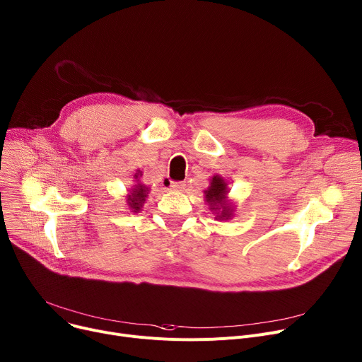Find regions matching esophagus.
<instances>
[{"label": "esophagus", "mask_w": 362, "mask_h": 362, "mask_svg": "<svg viewBox=\"0 0 362 362\" xmlns=\"http://www.w3.org/2000/svg\"><path fill=\"white\" fill-rule=\"evenodd\" d=\"M185 186L186 185L183 182H170V189H173V190H183Z\"/></svg>", "instance_id": "obj_1"}]
</instances>
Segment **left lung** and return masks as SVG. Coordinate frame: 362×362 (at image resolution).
<instances>
[{
    "mask_svg": "<svg viewBox=\"0 0 362 362\" xmlns=\"http://www.w3.org/2000/svg\"><path fill=\"white\" fill-rule=\"evenodd\" d=\"M228 182L220 175H214L209 180V186L204 190L205 202L211 212L215 214L216 221H228L234 216L235 205L228 199Z\"/></svg>",
    "mask_w": 362,
    "mask_h": 362,
    "instance_id": "8db88e82",
    "label": "left lung"
}]
</instances>
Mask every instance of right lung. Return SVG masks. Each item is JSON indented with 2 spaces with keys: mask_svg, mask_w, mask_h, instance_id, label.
Masks as SVG:
<instances>
[{
  "mask_svg": "<svg viewBox=\"0 0 362 362\" xmlns=\"http://www.w3.org/2000/svg\"><path fill=\"white\" fill-rule=\"evenodd\" d=\"M150 194V187L142 182V172L136 170L134 175V185L128 189L127 194V205L131 212H139L142 211L144 204H146Z\"/></svg>",
  "mask_w": 362,
  "mask_h": 362,
  "instance_id": "right-lung-1",
  "label": "right lung"
}]
</instances>
